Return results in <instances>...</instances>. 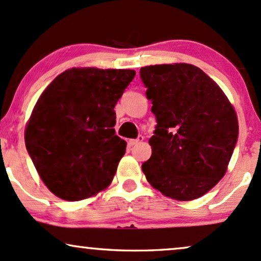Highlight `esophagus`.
<instances>
[{
  "label": "esophagus",
  "mask_w": 261,
  "mask_h": 261,
  "mask_svg": "<svg viewBox=\"0 0 261 261\" xmlns=\"http://www.w3.org/2000/svg\"><path fill=\"white\" fill-rule=\"evenodd\" d=\"M143 140H144V137L143 136H139V137L137 138V139H130L128 143H129L130 146H133V145H137V144H140V143L143 142Z\"/></svg>",
  "instance_id": "esophagus-1"
}]
</instances>
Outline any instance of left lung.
I'll return each mask as SVG.
<instances>
[{
    "label": "left lung",
    "mask_w": 261,
    "mask_h": 261,
    "mask_svg": "<svg viewBox=\"0 0 261 261\" xmlns=\"http://www.w3.org/2000/svg\"><path fill=\"white\" fill-rule=\"evenodd\" d=\"M156 117L151 156L142 165L148 182L176 200L200 198L227 171L238 119L221 88L188 63L140 68Z\"/></svg>",
    "instance_id": "obj_1"
}]
</instances>
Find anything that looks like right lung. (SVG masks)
I'll list each match as a JSON object with an SVG mask.
<instances>
[{
  "label": "right lung",
  "instance_id": "1",
  "mask_svg": "<svg viewBox=\"0 0 261 261\" xmlns=\"http://www.w3.org/2000/svg\"><path fill=\"white\" fill-rule=\"evenodd\" d=\"M134 75L132 69H67L39 97L25 146L40 178L58 198L82 200L112 182L127 146L116 136L113 109Z\"/></svg>",
  "mask_w": 261,
  "mask_h": 261
}]
</instances>
